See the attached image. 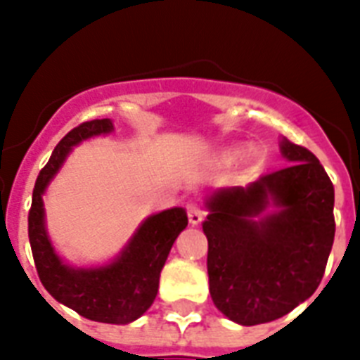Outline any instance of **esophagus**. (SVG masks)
<instances>
[{
    "mask_svg": "<svg viewBox=\"0 0 360 360\" xmlns=\"http://www.w3.org/2000/svg\"><path fill=\"white\" fill-rule=\"evenodd\" d=\"M186 213H188V222H191L192 226H198L200 222L203 220V209L200 207V205H196V203H188L186 205Z\"/></svg>",
    "mask_w": 360,
    "mask_h": 360,
    "instance_id": "34e87169",
    "label": "esophagus"
}]
</instances>
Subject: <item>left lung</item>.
I'll use <instances>...</instances> for the list:
<instances>
[{
	"label": "left lung",
	"instance_id": "8db88e82",
	"mask_svg": "<svg viewBox=\"0 0 360 360\" xmlns=\"http://www.w3.org/2000/svg\"><path fill=\"white\" fill-rule=\"evenodd\" d=\"M284 169L205 200L209 291L239 325L269 323L318 290L335 240V186L316 155L282 138Z\"/></svg>",
	"mask_w": 360,
	"mask_h": 360
}]
</instances>
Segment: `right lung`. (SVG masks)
Segmentation results:
<instances>
[{"label": "right lung", "instance_id": "right-lung-1", "mask_svg": "<svg viewBox=\"0 0 360 360\" xmlns=\"http://www.w3.org/2000/svg\"><path fill=\"white\" fill-rule=\"evenodd\" d=\"M110 132H114L112 120H95L82 123L59 141L37 177L27 224L37 273L48 293L91 321L127 325L143 316L155 301L160 271L177 236L188 224L185 209L172 207L147 217L114 259L103 265L75 267L52 245L42 202L72 147Z\"/></svg>", "mask_w": 360, "mask_h": 360}]
</instances>
